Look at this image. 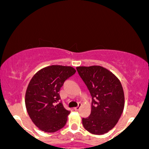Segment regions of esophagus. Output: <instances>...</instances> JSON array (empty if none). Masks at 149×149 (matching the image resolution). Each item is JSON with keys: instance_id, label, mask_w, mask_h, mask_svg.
Instances as JSON below:
<instances>
[{"instance_id": "esophagus-1", "label": "esophagus", "mask_w": 149, "mask_h": 149, "mask_svg": "<svg viewBox=\"0 0 149 149\" xmlns=\"http://www.w3.org/2000/svg\"><path fill=\"white\" fill-rule=\"evenodd\" d=\"M81 107V103H78V106L77 107H75L74 110H76V111H78V110L80 109Z\"/></svg>"}]
</instances>
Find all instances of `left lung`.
Returning <instances> with one entry per match:
<instances>
[{"label":"left lung","instance_id":"8db88e82","mask_svg":"<svg viewBox=\"0 0 149 149\" xmlns=\"http://www.w3.org/2000/svg\"><path fill=\"white\" fill-rule=\"evenodd\" d=\"M77 70L92 96V111L90 116L82 119L83 126L93 134H106L117 124L124 110L122 85L102 67H78Z\"/></svg>","mask_w":149,"mask_h":149}]
</instances>
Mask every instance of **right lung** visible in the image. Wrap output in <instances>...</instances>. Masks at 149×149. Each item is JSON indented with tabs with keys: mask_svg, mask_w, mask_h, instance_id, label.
<instances>
[{
	"mask_svg": "<svg viewBox=\"0 0 149 149\" xmlns=\"http://www.w3.org/2000/svg\"><path fill=\"white\" fill-rule=\"evenodd\" d=\"M75 72L72 67L52 65L40 70L30 80L25 106L30 119L40 130L53 133L66 124L70 111L64 107L59 92Z\"/></svg>",
	"mask_w": 149,
	"mask_h": 149,
	"instance_id": "1",
	"label": "right lung"
}]
</instances>
